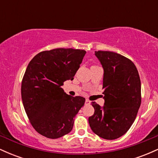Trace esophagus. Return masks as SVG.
<instances>
[{
	"instance_id": "esophagus-1",
	"label": "esophagus",
	"mask_w": 158,
	"mask_h": 158,
	"mask_svg": "<svg viewBox=\"0 0 158 158\" xmlns=\"http://www.w3.org/2000/svg\"><path fill=\"white\" fill-rule=\"evenodd\" d=\"M89 104H90V102L88 100V99H86V100H85V105H89Z\"/></svg>"
}]
</instances>
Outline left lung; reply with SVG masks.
Here are the masks:
<instances>
[{
	"mask_svg": "<svg viewBox=\"0 0 158 158\" xmlns=\"http://www.w3.org/2000/svg\"><path fill=\"white\" fill-rule=\"evenodd\" d=\"M103 69L104 106L91 104L94 114L88 118L91 130L106 139L119 138L128 131L141 104L139 76L132 61L110 51L95 52Z\"/></svg>",
	"mask_w": 158,
	"mask_h": 158,
	"instance_id": "left-lung-1",
	"label": "left lung"
}]
</instances>
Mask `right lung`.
<instances>
[{
    "instance_id": "obj_1",
    "label": "right lung",
    "mask_w": 158,
    "mask_h": 158,
    "mask_svg": "<svg viewBox=\"0 0 158 158\" xmlns=\"http://www.w3.org/2000/svg\"><path fill=\"white\" fill-rule=\"evenodd\" d=\"M85 53L84 50L56 48L40 52L29 63L21 98L29 120L40 135L56 139L71 131L85 99L68 95L61 86L73 80Z\"/></svg>"
}]
</instances>
